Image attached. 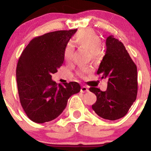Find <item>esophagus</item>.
I'll return each instance as SVG.
<instances>
[{"instance_id":"esophagus-1","label":"esophagus","mask_w":151,"mask_h":151,"mask_svg":"<svg viewBox=\"0 0 151 151\" xmlns=\"http://www.w3.org/2000/svg\"><path fill=\"white\" fill-rule=\"evenodd\" d=\"M89 91V88H88L87 86H81V92L84 93V92H86V91Z\"/></svg>"}]
</instances>
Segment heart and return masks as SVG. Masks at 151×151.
Here are the masks:
<instances>
[{"mask_svg": "<svg viewBox=\"0 0 151 151\" xmlns=\"http://www.w3.org/2000/svg\"><path fill=\"white\" fill-rule=\"evenodd\" d=\"M101 39L94 31L91 29L81 30L76 35L74 38V43L77 45L89 49L91 58H97L101 55V50L100 47ZM73 47L70 45L66 47L65 50V59L66 61H70L73 54ZM93 69L91 67L86 66L79 69L77 73L81 77H84L87 74L92 73Z\"/></svg>", "mask_w": 151, "mask_h": 151, "instance_id": "1", "label": "heart"}]
</instances>
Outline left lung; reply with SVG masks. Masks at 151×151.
I'll use <instances>...</instances> for the list:
<instances>
[{
  "label": "left lung",
  "instance_id": "8db88e82",
  "mask_svg": "<svg viewBox=\"0 0 151 151\" xmlns=\"http://www.w3.org/2000/svg\"><path fill=\"white\" fill-rule=\"evenodd\" d=\"M106 51L97 74L108 80L107 89L96 87L89 91L96 96L92 109L99 116L114 121L124 117L136 101L138 92L137 67L124 44L110 35L106 41Z\"/></svg>",
  "mask_w": 151,
  "mask_h": 151
}]
</instances>
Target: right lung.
Segmentation results:
<instances>
[{
	"label": "right lung",
	"instance_id": "obj_1",
	"mask_svg": "<svg viewBox=\"0 0 151 151\" xmlns=\"http://www.w3.org/2000/svg\"><path fill=\"white\" fill-rule=\"evenodd\" d=\"M77 29L58 30L33 38L19 58L16 79L21 106L33 122L42 124L58 118L69 98L80 91L79 83L64 85L52 79L65 60L67 43Z\"/></svg>",
	"mask_w": 151,
	"mask_h": 151
}]
</instances>
